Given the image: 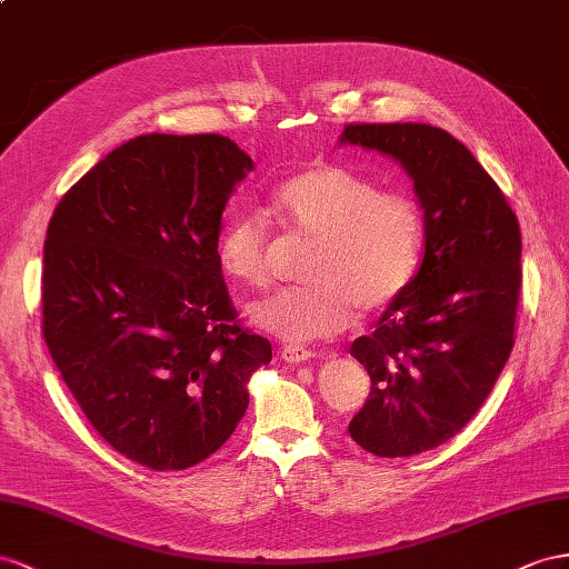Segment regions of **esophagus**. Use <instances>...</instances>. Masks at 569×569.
<instances>
[{"label": "esophagus", "instance_id": "obj_1", "mask_svg": "<svg viewBox=\"0 0 569 569\" xmlns=\"http://www.w3.org/2000/svg\"><path fill=\"white\" fill-rule=\"evenodd\" d=\"M279 353L286 362H305L315 356L310 348H302V346H281Z\"/></svg>", "mask_w": 569, "mask_h": 569}]
</instances>
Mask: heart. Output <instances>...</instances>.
Wrapping results in <instances>:
<instances>
[{
    "label": "heart",
    "mask_w": 569,
    "mask_h": 569,
    "mask_svg": "<svg viewBox=\"0 0 569 569\" xmlns=\"http://www.w3.org/2000/svg\"><path fill=\"white\" fill-rule=\"evenodd\" d=\"M271 211L296 232L312 238L308 283L283 286L250 305V319L286 341L331 337L356 310L380 312L416 279L423 257V209L403 189H380L341 166H312L290 174L271 194ZM271 228L267 216H230L218 259L244 286L269 281Z\"/></svg>",
    "instance_id": "1"
}]
</instances>
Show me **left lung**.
Segmentation results:
<instances>
[{"label":"left lung","instance_id":"left-lung-1","mask_svg":"<svg viewBox=\"0 0 569 569\" xmlns=\"http://www.w3.org/2000/svg\"><path fill=\"white\" fill-rule=\"evenodd\" d=\"M341 141L397 158L423 207L416 279L351 346L372 387L348 426L375 457H413L469 423L512 353L521 230L502 189L440 127L351 122Z\"/></svg>","mask_w":569,"mask_h":569}]
</instances>
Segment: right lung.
<instances>
[{
    "label": "right lung",
    "mask_w": 569,
    "mask_h": 569,
    "mask_svg": "<svg viewBox=\"0 0 569 569\" xmlns=\"http://www.w3.org/2000/svg\"><path fill=\"white\" fill-rule=\"evenodd\" d=\"M252 160L221 134H143L110 151L50 218L42 337L103 440L153 471L211 457L271 343L244 329L218 259Z\"/></svg>",
    "instance_id": "right-lung-1"
}]
</instances>
